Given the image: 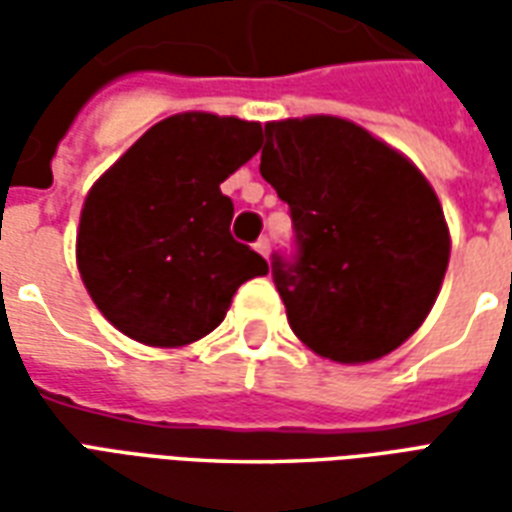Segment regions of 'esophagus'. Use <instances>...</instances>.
Listing matches in <instances>:
<instances>
[{
	"label": "esophagus",
	"mask_w": 512,
	"mask_h": 512,
	"mask_svg": "<svg viewBox=\"0 0 512 512\" xmlns=\"http://www.w3.org/2000/svg\"><path fill=\"white\" fill-rule=\"evenodd\" d=\"M255 249L263 257H268V252H271V241H268L266 235H263V238H260V241H257V244H255Z\"/></svg>",
	"instance_id": "obj_1"
}]
</instances>
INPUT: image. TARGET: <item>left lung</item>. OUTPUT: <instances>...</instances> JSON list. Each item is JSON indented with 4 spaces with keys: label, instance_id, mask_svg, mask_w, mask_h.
I'll return each instance as SVG.
<instances>
[{
    "label": "left lung",
    "instance_id": "left-lung-1",
    "mask_svg": "<svg viewBox=\"0 0 512 512\" xmlns=\"http://www.w3.org/2000/svg\"><path fill=\"white\" fill-rule=\"evenodd\" d=\"M260 175L296 230V255L271 257V274L301 343L343 365L406 343L450 263V230L425 175L332 115L266 123Z\"/></svg>",
    "mask_w": 512,
    "mask_h": 512
}]
</instances>
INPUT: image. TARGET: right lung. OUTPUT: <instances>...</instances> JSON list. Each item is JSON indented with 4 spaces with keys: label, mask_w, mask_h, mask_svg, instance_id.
I'll return each mask as SVG.
<instances>
[{
    "label": "right lung",
    "mask_w": 512,
    "mask_h": 512,
    "mask_svg": "<svg viewBox=\"0 0 512 512\" xmlns=\"http://www.w3.org/2000/svg\"><path fill=\"white\" fill-rule=\"evenodd\" d=\"M263 145V126L208 112L145 131L87 194L76 263L95 307L131 340L180 348L211 334L246 279L268 274L230 235L224 180Z\"/></svg>",
    "instance_id": "add662e5"
}]
</instances>
